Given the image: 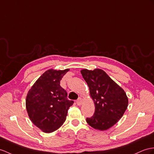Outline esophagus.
<instances>
[{"mask_svg": "<svg viewBox=\"0 0 154 154\" xmlns=\"http://www.w3.org/2000/svg\"><path fill=\"white\" fill-rule=\"evenodd\" d=\"M82 104V98H79L76 100V104L78 106H81Z\"/></svg>", "mask_w": 154, "mask_h": 154, "instance_id": "34e87169", "label": "esophagus"}]
</instances>
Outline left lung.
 <instances>
[{
	"label": "left lung",
	"instance_id": "left-lung-1",
	"mask_svg": "<svg viewBox=\"0 0 154 154\" xmlns=\"http://www.w3.org/2000/svg\"><path fill=\"white\" fill-rule=\"evenodd\" d=\"M95 104V113L86 122L100 131L110 129L120 119L128 106V97L120 86L102 69L81 70Z\"/></svg>",
	"mask_w": 154,
	"mask_h": 154
}]
</instances>
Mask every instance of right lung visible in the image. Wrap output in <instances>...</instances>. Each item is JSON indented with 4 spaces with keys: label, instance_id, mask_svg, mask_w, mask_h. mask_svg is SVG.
<instances>
[{
    "label": "right lung",
    "instance_id": "add662e5",
    "mask_svg": "<svg viewBox=\"0 0 154 154\" xmlns=\"http://www.w3.org/2000/svg\"><path fill=\"white\" fill-rule=\"evenodd\" d=\"M69 70H46L27 93L25 104L29 117L44 133L58 129L72 105L73 101L67 99L66 91L60 86V81Z\"/></svg>",
    "mask_w": 154,
    "mask_h": 154
}]
</instances>
